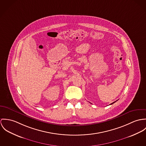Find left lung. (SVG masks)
I'll list each match as a JSON object with an SVG mask.
<instances>
[{
	"mask_svg": "<svg viewBox=\"0 0 146 146\" xmlns=\"http://www.w3.org/2000/svg\"><path fill=\"white\" fill-rule=\"evenodd\" d=\"M116 101H115V102H113V103H111L110 105H112V104H113V103H115Z\"/></svg>",
	"mask_w": 146,
	"mask_h": 146,
	"instance_id": "obj_1",
	"label": "left lung"
}]
</instances>
